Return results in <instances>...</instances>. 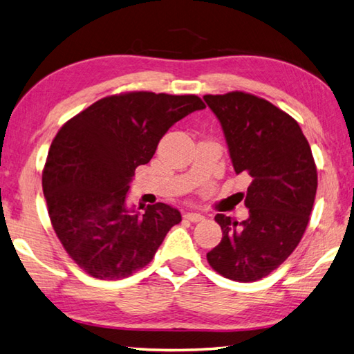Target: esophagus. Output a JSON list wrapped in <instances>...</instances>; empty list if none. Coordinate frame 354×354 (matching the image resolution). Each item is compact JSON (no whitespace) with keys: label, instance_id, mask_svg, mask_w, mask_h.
Listing matches in <instances>:
<instances>
[{"label":"esophagus","instance_id":"esophagus-1","mask_svg":"<svg viewBox=\"0 0 354 354\" xmlns=\"http://www.w3.org/2000/svg\"><path fill=\"white\" fill-rule=\"evenodd\" d=\"M184 220L192 221V223H199L204 220V216L199 214H194V212H187V214H184Z\"/></svg>","mask_w":354,"mask_h":354}]
</instances>
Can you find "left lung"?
<instances>
[{
	"label": "left lung",
	"instance_id": "1",
	"mask_svg": "<svg viewBox=\"0 0 354 354\" xmlns=\"http://www.w3.org/2000/svg\"><path fill=\"white\" fill-rule=\"evenodd\" d=\"M204 100L221 122L235 171L250 178L241 194L249 218L215 216L223 239L207 261L223 277L249 283L277 269L304 236L317 190L316 162L297 120L271 102L243 91Z\"/></svg>",
	"mask_w": 354,
	"mask_h": 354
}]
</instances>
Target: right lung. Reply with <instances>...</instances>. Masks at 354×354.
Wrapping results in <instances>:
<instances>
[{
  "mask_svg": "<svg viewBox=\"0 0 354 354\" xmlns=\"http://www.w3.org/2000/svg\"><path fill=\"white\" fill-rule=\"evenodd\" d=\"M203 108L194 94L120 93L94 102L57 133L43 169V194L57 239L91 277H130L181 221L164 203L139 215L127 207V192L136 167L153 158L169 128Z\"/></svg>",
  "mask_w": 354,
  "mask_h": 354,
  "instance_id": "1",
  "label": "right lung"
}]
</instances>
